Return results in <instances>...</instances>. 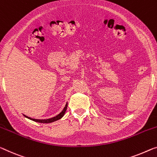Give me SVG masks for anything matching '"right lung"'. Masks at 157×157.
I'll use <instances>...</instances> for the list:
<instances>
[{
    "label": "right lung",
    "instance_id": "add662e5",
    "mask_svg": "<svg viewBox=\"0 0 157 157\" xmlns=\"http://www.w3.org/2000/svg\"><path fill=\"white\" fill-rule=\"evenodd\" d=\"M67 109V103L66 104V105H65L64 108L63 109V110L61 112L59 113L58 115L55 116V117H52V118H50V119H32V118H30L29 117H26V116L24 115L25 117L28 118V119H29L33 121H36V122H38V123H43V124H48V123H52V122H54L55 121H57L61 119V118L63 117L65 114V112H66V110Z\"/></svg>",
    "mask_w": 157,
    "mask_h": 157
}]
</instances>
